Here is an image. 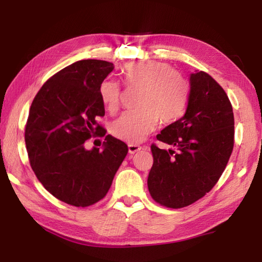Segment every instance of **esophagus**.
I'll return each instance as SVG.
<instances>
[{
    "mask_svg": "<svg viewBox=\"0 0 262 262\" xmlns=\"http://www.w3.org/2000/svg\"><path fill=\"white\" fill-rule=\"evenodd\" d=\"M141 150H143V146L137 144H128V151H129L130 155H135Z\"/></svg>",
    "mask_w": 262,
    "mask_h": 262,
    "instance_id": "esophagus-1",
    "label": "esophagus"
}]
</instances>
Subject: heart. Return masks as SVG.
I'll return each instance as SVG.
<instances>
[{
  "instance_id": "1",
  "label": "heart",
  "mask_w": 262,
  "mask_h": 262,
  "mask_svg": "<svg viewBox=\"0 0 262 262\" xmlns=\"http://www.w3.org/2000/svg\"><path fill=\"white\" fill-rule=\"evenodd\" d=\"M128 88L141 89L137 98L139 110L127 112L113 122L112 135L128 143H140L158 123H169L182 115L187 103L188 88L184 79L168 64L155 60L133 61L122 70ZM99 97L110 113L119 110L121 88L117 81L105 79L99 85Z\"/></svg>"
}]
</instances>
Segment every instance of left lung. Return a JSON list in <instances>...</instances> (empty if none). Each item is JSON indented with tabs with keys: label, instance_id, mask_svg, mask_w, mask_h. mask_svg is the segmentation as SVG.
<instances>
[{
	"label": "left lung",
	"instance_id": "left-lung-1",
	"mask_svg": "<svg viewBox=\"0 0 262 262\" xmlns=\"http://www.w3.org/2000/svg\"><path fill=\"white\" fill-rule=\"evenodd\" d=\"M234 125L231 103L221 85L203 71L190 75L184 116L157 135L177 151L151 145L147 188L154 201L182 208L210 192L234 149Z\"/></svg>",
	"mask_w": 262,
	"mask_h": 262
}]
</instances>
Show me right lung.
Returning <instances> with one entry per match:
<instances>
[{
	"label": "right lung",
	"mask_w": 262,
	"mask_h": 262,
	"mask_svg": "<svg viewBox=\"0 0 262 262\" xmlns=\"http://www.w3.org/2000/svg\"><path fill=\"white\" fill-rule=\"evenodd\" d=\"M112 63L83 59L46 81L32 102L25 127L30 164L37 180L59 201L87 207L105 197L128 152L122 141L106 135L103 151L84 142L106 134L96 119L105 110L99 85Z\"/></svg>",
	"instance_id": "obj_1"
}]
</instances>
